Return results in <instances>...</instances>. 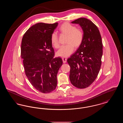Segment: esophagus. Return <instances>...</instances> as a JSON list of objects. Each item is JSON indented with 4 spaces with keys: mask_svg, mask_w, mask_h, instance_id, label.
Returning a JSON list of instances; mask_svg holds the SVG:
<instances>
[{
    "mask_svg": "<svg viewBox=\"0 0 123 123\" xmlns=\"http://www.w3.org/2000/svg\"><path fill=\"white\" fill-rule=\"evenodd\" d=\"M62 60H63V62L64 63H65L67 61V59L65 58H62Z\"/></svg>",
    "mask_w": 123,
    "mask_h": 123,
    "instance_id": "esophagus-1",
    "label": "esophagus"
}]
</instances>
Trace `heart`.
I'll return each mask as SVG.
<instances>
[{
    "label": "heart",
    "mask_w": 123,
    "mask_h": 123,
    "mask_svg": "<svg viewBox=\"0 0 123 123\" xmlns=\"http://www.w3.org/2000/svg\"><path fill=\"white\" fill-rule=\"evenodd\" d=\"M59 32L62 35L67 36L65 44L66 45L61 47L57 52L59 57L66 58L70 56L74 51V47L78 48L82 43L84 39V34L82 30L69 23L66 22L62 24L59 28ZM51 43L55 48L59 47V37L56 33H53L51 35Z\"/></svg>",
    "instance_id": "b5f03b06"
}]
</instances>
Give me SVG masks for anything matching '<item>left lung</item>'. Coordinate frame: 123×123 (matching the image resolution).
<instances>
[{
	"mask_svg": "<svg viewBox=\"0 0 123 123\" xmlns=\"http://www.w3.org/2000/svg\"><path fill=\"white\" fill-rule=\"evenodd\" d=\"M71 23L80 25L84 39L76 52L67 59L70 67V79L75 87L84 88L94 81L100 69L103 53L101 37L97 27L86 18Z\"/></svg>",
	"mask_w": 123,
	"mask_h": 123,
	"instance_id": "obj_1",
	"label": "left lung"
}]
</instances>
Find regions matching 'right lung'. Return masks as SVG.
<instances>
[{
    "label": "right lung",
    "instance_id": "1",
    "mask_svg": "<svg viewBox=\"0 0 123 123\" xmlns=\"http://www.w3.org/2000/svg\"><path fill=\"white\" fill-rule=\"evenodd\" d=\"M58 25L35 24L25 32L22 41L21 54L25 74L32 85L43 93L55 90L57 74L63 64L61 58H54L50 40Z\"/></svg>",
    "mask_w": 123,
    "mask_h": 123
}]
</instances>
